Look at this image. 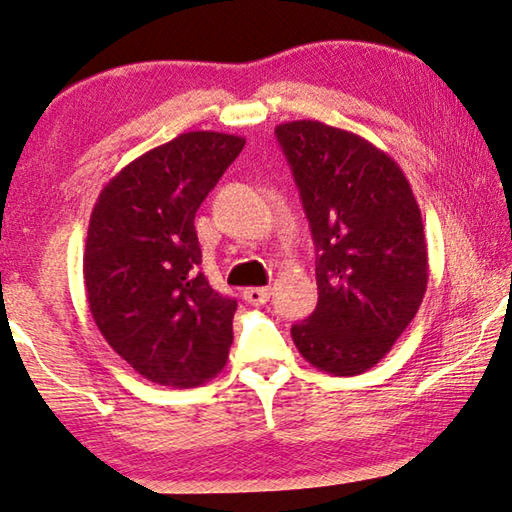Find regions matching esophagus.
Wrapping results in <instances>:
<instances>
[{"mask_svg":"<svg viewBox=\"0 0 512 512\" xmlns=\"http://www.w3.org/2000/svg\"><path fill=\"white\" fill-rule=\"evenodd\" d=\"M242 297H245V302L251 306H261L270 300V288H245Z\"/></svg>","mask_w":512,"mask_h":512,"instance_id":"1","label":"esophagus"}]
</instances>
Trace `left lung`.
I'll use <instances>...</instances> for the list:
<instances>
[{"label":"left lung","mask_w":512,"mask_h":512,"mask_svg":"<svg viewBox=\"0 0 512 512\" xmlns=\"http://www.w3.org/2000/svg\"><path fill=\"white\" fill-rule=\"evenodd\" d=\"M316 242L318 304L290 329L329 375H359L393 348L428 288V247L412 187L393 157L320 121L274 128Z\"/></svg>","instance_id":"obj_1"}]
</instances>
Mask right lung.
Here are the masks:
<instances>
[{"instance_id":"right-lung-1","label":"right lung","mask_w":512,"mask_h":512,"mask_svg":"<svg viewBox=\"0 0 512 512\" xmlns=\"http://www.w3.org/2000/svg\"><path fill=\"white\" fill-rule=\"evenodd\" d=\"M245 137L196 130L151 148L102 187L84 247V290L105 341L164 387L226 366L238 302L199 270L194 215Z\"/></svg>"}]
</instances>
